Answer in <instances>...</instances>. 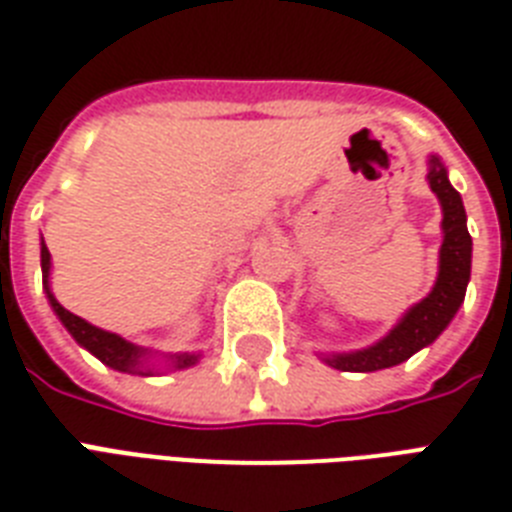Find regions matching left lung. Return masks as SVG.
<instances>
[{
    "label": "left lung",
    "instance_id": "1",
    "mask_svg": "<svg viewBox=\"0 0 512 512\" xmlns=\"http://www.w3.org/2000/svg\"><path fill=\"white\" fill-rule=\"evenodd\" d=\"M428 185L436 192V198L441 203V214H444V219H441L444 243H441L439 251L436 285L378 343H372L367 349L346 351V354H322V359L335 370L375 372L399 365L404 359H410L415 351L425 349L428 343L436 341L441 330L452 322L460 304L465 301L473 240H470L468 224H465L463 198H460V192L455 187L449 185L447 169L436 155L428 158Z\"/></svg>",
    "mask_w": 512,
    "mask_h": 512
}]
</instances>
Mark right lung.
Listing matches in <instances>:
<instances>
[{
  "mask_svg": "<svg viewBox=\"0 0 512 512\" xmlns=\"http://www.w3.org/2000/svg\"><path fill=\"white\" fill-rule=\"evenodd\" d=\"M49 267H52V261H49V251L47 245L42 240V277H44V290H47V298L55 314L60 317V322L65 325V330L76 338L79 346H84L87 351H92L94 357L100 359L102 365L113 367L118 372H132V375H153L155 367L147 362V354L150 351L140 349V346H134V343L124 341L121 335L108 333V330H102V327L89 325L87 320H81L73 312H68L55 296H52V290H49ZM200 359V354H166V362H169L174 370H185V367H192Z\"/></svg>",
  "mask_w": 512,
  "mask_h": 512,
  "instance_id": "right-lung-1",
  "label": "right lung"
}]
</instances>
